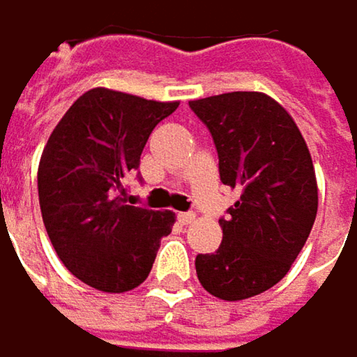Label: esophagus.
<instances>
[{
	"mask_svg": "<svg viewBox=\"0 0 357 357\" xmlns=\"http://www.w3.org/2000/svg\"><path fill=\"white\" fill-rule=\"evenodd\" d=\"M195 214L193 212H183V214H178V220H181V225H191V222H195Z\"/></svg>",
	"mask_w": 357,
	"mask_h": 357,
	"instance_id": "obj_1",
	"label": "esophagus"
}]
</instances>
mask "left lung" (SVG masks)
Listing matches in <instances>:
<instances>
[{
    "instance_id": "left-lung-1",
    "label": "left lung",
    "mask_w": 357,
    "mask_h": 357,
    "mask_svg": "<svg viewBox=\"0 0 357 357\" xmlns=\"http://www.w3.org/2000/svg\"><path fill=\"white\" fill-rule=\"evenodd\" d=\"M210 128L220 181L241 197L220 220L222 243L199 254L202 287L241 301L274 287L305 245L318 212L310 149L291 114L266 93L233 91L189 101Z\"/></svg>"
}]
</instances>
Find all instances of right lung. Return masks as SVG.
Listing matches in <instances>:
<instances>
[{
	"mask_svg": "<svg viewBox=\"0 0 357 357\" xmlns=\"http://www.w3.org/2000/svg\"><path fill=\"white\" fill-rule=\"evenodd\" d=\"M178 101L95 87L52 130L37 170L50 241L79 280L105 293L139 287L153 266L174 212L126 206L124 178L160 120Z\"/></svg>",
	"mask_w": 357,
	"mask_h": 357,
	"instance_id": "obj_1",
	"label": "right lung"
}]
</instances>
